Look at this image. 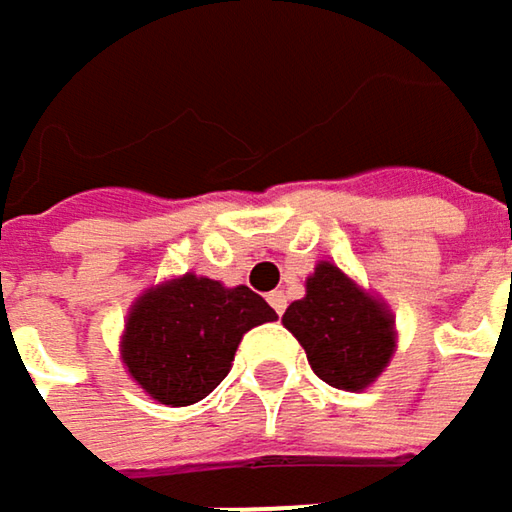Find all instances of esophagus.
Instances as JSON below:
<instances>
[{"label":"esophagus","instance_id":"obj_1","mask_svg":"<svg viewBox=\"0 0 512 512\" xmlns=\"http://www.w3.org/2000/svg\"><path fill=\"white\" fill-rule=\"evenodd\" d=\"M266 299H269V304H272V310H275L278 316H281V313L287 310V296H284L281 290H275V293H269Z\"/></svg>","mask_w":512,"mask_h":512}]
</instances>
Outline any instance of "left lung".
Masks as SVG:
<instances>
[{"label": "left lung", "mask_w": 512, "mask_h": 512, "mask_svg": "<svg viewBox=\"0 0 512 512\" xmlns=\"http://www.w3.org/2000/svg\"><path fill=\"white\" fill-rule=\"evenodd\" d=\"M284 328L325 384L351 393L369 387L395 349L390 310L325 260L307 278V296L287 307Z\"/></svg>", "instance_id": "obj_1"}]
</instances>
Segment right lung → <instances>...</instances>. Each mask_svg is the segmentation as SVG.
Segmentation results:
<instances>
[{
	"label": "right lung",
	"mask_w": 512,
	"mask_h": 512,
	"mask_svg": "<svg viewBox=\"0 0 512 512\" xmlns=\"http://www.w3.org/2000/svg\"><path fill=\"white\" fill-rule=\"evenodd\" d=\"M278 319L249 287L184 275L140 296L122 337L131 378L161 404L205 398L228 375L243 334Z\"/></svg>",
	"instance_id": "add662e5"
}]
</instances>
